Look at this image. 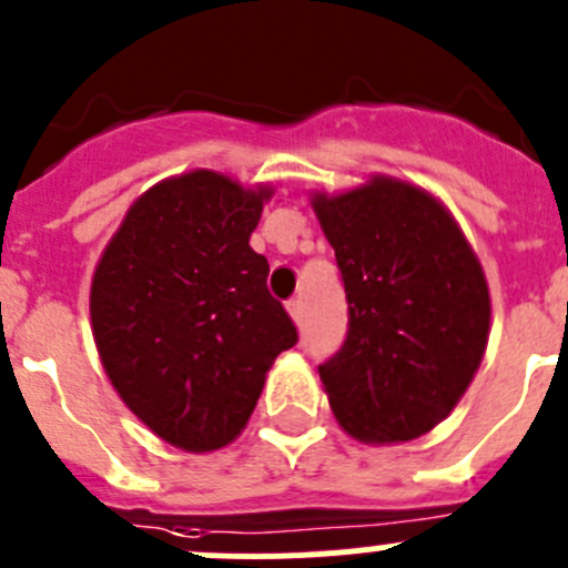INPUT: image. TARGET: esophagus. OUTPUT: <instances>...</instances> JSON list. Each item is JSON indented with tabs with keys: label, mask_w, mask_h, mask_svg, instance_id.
<instances>
[{
	"label": "esophagus",
	"mask_w": 568,
	"mask_h": 568,
	"mask_svg": "<svg viewBox=\"0 0 568 568\" xmlns=\"http://www.w3.org/2000/svg\"><path fill=\"white\" fill-rule=\"evenodd\" d=\"M288 314H291V320L296 322V325H302V302L300 300L288 302Z\"/></svg>",
	"instance_id": "esophagus-1"
}]
</instances>
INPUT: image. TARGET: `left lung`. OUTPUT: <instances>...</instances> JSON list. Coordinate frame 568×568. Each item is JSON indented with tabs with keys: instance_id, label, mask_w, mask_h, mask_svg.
<instances>
[{
	"instance_id": "obj_1",
	"label": "left lung",
	"mask_w": 568,
	"mask_h": 568,
	"mask_svg": "<svg viewBox=\"0 0 568 568\" xmlns=\"http://www.w3.org/2000/svg\"><path fill=\"white\" fill-rule=\"evenodd\" d=\"M347 294V338L320 367L338 426L358 443H409L452 415L490 336V288L448 206L375 173L311 193Z\"/></svg>"
}]
</instances>
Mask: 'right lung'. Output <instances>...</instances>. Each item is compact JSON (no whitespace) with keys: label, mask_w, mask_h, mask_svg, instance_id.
I'll return each mask as SVG.
<instances>
[{"label":"right lung","mask_w":568,"mask_h":568,"mask_svg":"<svg viewBox=\"0 0 568 568\" xmlns=\"http://www.w3.org/2000/svg\"><path fill=\"white\" fill-rule=\"evenodd\" d=\"M272 184L190 171L148 187L89 291L98 356L123 404L173 448L204 454L246 428L266 373L296 344L248 246Z\"/></svg>","instance_id":"1"}]
</instances>
